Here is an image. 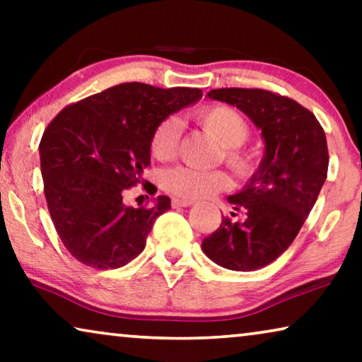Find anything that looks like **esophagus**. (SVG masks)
Returning a JSON list of instances; mask_svg holds the SVG:
<instances>
[{
	"instance_id": "obj_1",
	"label": "esophagus",
	"mask_w": 362,
	"mask_h": 362,
	"mask_svg": "<svg viewBox=\"0 0 362 362\" xmlns=\"http://www.w3.org/2000/svg\"><path fill=\"white\" fill-rule=\"evenodd\" d=\"M173 207H187V206H192L194 204V201H189V199H180V197H175V199L171 201Z\"/></svg>"
}]
</instances>
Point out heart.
Returning a JSON list of instances; mask_svg holds the SVG:
<instances>
[{
  "label": "heart",
  "mask_w": 362,
  "mask_h": 362,
  "mask_svg": "<svg viewBox=\"0 0 362 362\" xmlns=\"http://www.w3.org/2000/svg\"><path fill=\"white\" fill-rule=\"evenodd\" d=\"M196 122L204 127L222 145L224 161L237 175L245 176L252 171V158L240 145L249 140L250 125L247 118L227 105H209L194 112ZM180 122L175 117H166L158 123L151 135V155L160 161L175 156L180 140ZM161 186L170 194L180 199H202L229 189L230 177L222 170L202 171L189 166H173L161 173Z\"/></svg>",
  "instance_id": "obj_1"
}]
</instances>
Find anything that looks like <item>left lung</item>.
Returning a JSON list of instances; mask_svg holds the SVG:
<instances>
[{
	"label": "left lung",
	"mask_w": 362,
	"mask_h": 362,
	"mask_svg": "<svg viewBox=\"0 0 362 362\" xmlns=\"http://www.w3.org/2000/svg\"><path fill=\"white\" fill-rule=\"evenodd\" d=\"M207 97L244 112L265 143L264 158L249 182L227 197L244 219L222 217L219 229L201 245L217 265L252 272L288 249L313 209L328 175L326 136L313 113L279 93L216 88Z\"/></svg>",
	"instance_id": "obj_1"
}]
</instances>
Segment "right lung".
I'll return each instance as SVG.
<instances>
[{
	"mask_svg": "<svg viewBox=\"0 0 362 362\" xmlns=\"http://www.w3.org/2000/svg\"><path fill=\"white\" fill-rule=\"evenodd\" d=\"M201 97V88L118 83L66 107L49 123L39 143L44 194L74 259L113 270L141 254L171 199L158 196L151 207L135 209L123 202V192L141 182L158 123Z\"/></svg>",
	"mask_w": 362,
	"mask_h": 362,
	"instance_id": "1",
	"label": "right lung"
}]
</instances>
